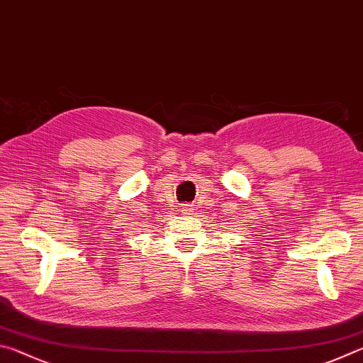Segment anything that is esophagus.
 Segmentation results:
<instances>
[{"instance_id": "34e87169", "label": "esophagus", "mask_w": 363, "mask_h": 363, "mask_svg": "<svg viewBox=\"0 0 363 363\" xmlns=\"http://www.w3.org/2000/svg\"><path fill=\"white\" fill-rule=\"evenodd\" d=\"M182 212L183 213H189V212H191V206H185V207H183Z\"/></svg>"}]
</instances>
